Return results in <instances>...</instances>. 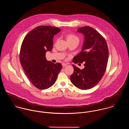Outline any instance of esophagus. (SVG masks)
Segmentation results:
<instances>
[{"label":"esophagus","instance_id":"esophagus-1","mask_svg":"<svg viewBox=\"0 0 129 129\" xmlns=\"http://www.w3.org/2000/svg\"><path fill=\"white\" fill-rule=\"evenodd\" d=\"M62 66L63 67H66V66H67V63H62Z\"/></svg>","mask_w":129,"mask_h":129}]
</instances>
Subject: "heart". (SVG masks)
<instances>
[{
    "label": "heart",
    "mask_w": 129,
    "mask_h": 129,
    "mask_svg": "<svg viewBox=\"0 0 129 129\" xmlns=\"http://www.w3.org/2000/svg\"><path fill=\"white\" fill-rule=\"evenodd\" d=\"M66 38H67V40L68 42H72V41H73L74 40H79L78 37L72 34H69L67 35Z\"/></svg>",
    "instance_id": "1"
}]
</instances>
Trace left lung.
<instances>
[{
  "label": "left lung",
  "instance_id": "8db88e82",
  "mask_svg": "<svg viewBox=\"0 0 129 129\" xmlns=\"http://www.w3.org/2000/svg\"><path fill=\"white\" fill-rule=\"evenodd\" d=\"M78 32L84 36L81 52L74 56L73 62L84 63L82 70L73 64L72 83L81 90H87L97 85L106 70L109 51L106 41L98 32L89 26L79 28Z\"/></svg>",
  "mask_w": 129,
  "mask_h": 129
}]
</instances>
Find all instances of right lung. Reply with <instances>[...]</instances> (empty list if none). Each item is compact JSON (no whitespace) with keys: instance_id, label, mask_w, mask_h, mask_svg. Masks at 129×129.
<instances>
[{"instance_id":"add662e5","label":"right lung","mask_w":129,"mask_h":129,"mask_svg":"<svg viewBox=\"0 0 129 129\" xmlns=\"http://www.w3.org/2000/svg\"><path fill=\"white\" fill-rule=\"evenodd\" d=\"M61 30L50 26H40L24 38L20 52L21 64L33 85L46 89L55 83L62 68L60 63H54L46 58L47 51L53 49V39Z\"/></svg>"}]
</instances>
